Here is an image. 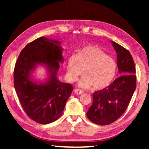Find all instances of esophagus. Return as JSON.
<instances>
[{"label": "esophagus", "mask_w": 149, "mask_h": 149, "mask_svg": "<svg viewBox=\"0 0 149 149\" xmlns=\"http://www.w3.org/2000/svg\"><path fill=\"white\" fill-rule=\"evenodd\" d=\"M74 92H75V93H77V94H82V93H84V91H83V90H81V89H74Z\"/></svg>", "instance_id": "obj_1"}]
</instances>
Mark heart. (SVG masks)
Wrapping results in <instances>:
<instances>
[{
    "label": "heart",
    "instance_id": "b5f03b06",
    "mask_svg": "<svg viewBox=\"0 0 149 149\" xmlns=\"http://www.w3.org/2000/svg\"><path fill=\"white\" fill-rule=\"evenodd\" d=\"M79 82L83 88L93 86L95 89L107 88L115 80L117 72V64L101 48L86 45L79 54L72 55L67 64V77L70 81H75L84 72Z\"/></svg>",
    "mask_w": 149,
    "mask_h": 149
}]
</instances>
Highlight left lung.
<instances>
[{"mask_svg":"<svg viewBox=\"0 0 149 149\" xmlns=\"http://www.w3.org/2000/svg\"><path fill=\"white\" fill-rule=\"evenodd\" d=\"M117 54V67L121 76L107 88L93 93V103L87 113L91 122L109 125L119 119L127 109L136 87L135 64L129 51L111 41Z\"/></svg>","mask_w":149,"mask_h":149,"instance_id":"1","label":"left lung"}]
</instances>
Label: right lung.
Listing matches in <instances>:
<instances>
[{
    "label": "right lung",
    "mask_w": 149,
    "mask_h": 149,
    "mask_svg": "<svg viewBox=\"0 0 149 149\" xmlns=\"http://www.w3.org/2000/svg\"><path fill=\"white\" fill-rule=\"evenodd\" d=\"M60 42L40 37L22 50L14 68V87L24 111L40 124L58 120L73 90L72 85L57 78L60 62H63ZM38 64L45 65L50 73L45 83L32 81L31 73Z\"/></svg>",
    "instance_id": "right-lung-1"
}]
</instances>
